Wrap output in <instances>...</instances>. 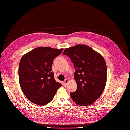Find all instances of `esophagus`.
<instances>
[{
  "label": "esophagus",
  "mask_w": 130,
  "mask_h": 130,
  "mask_svg": "<svg viewBox=\"0 0 130 130\" xmlns=\"http://www.w3.org/2000/svg\"><path fill=\"white\" fill-rule=\"evenodd\" d=\"M68 83V79H65L63 82V84H64V86H66L67 85V83Z\"/></svg>",
  "instance_id": "1"
}]
</instances>
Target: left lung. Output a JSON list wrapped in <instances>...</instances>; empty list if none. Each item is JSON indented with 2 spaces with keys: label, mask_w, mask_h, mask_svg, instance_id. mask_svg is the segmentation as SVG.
I'll list each match as a JSON object with an SVG mask.
<instances>
[{
  "label": "left lung",
  "mask_w": 130,
  "mask_h": 130,
  "mask_svg": "<svg viewBox=\"0 0 130 130\" xmlns=\"http://www.w3.org/2000/svg\"><path fill=\"white\" fill-rule=\"evenodd\" d=\"M63 55L70 57L75 69L77 88L70 93L72 99L81 106L92 104L102 94L106 84L107 70L104 58L84 44L66 48Z\"/></svg>",
  "instance_id": "1"
}]
</instances>
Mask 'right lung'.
Returning a JSON list of instances; mask_svg holds the SVG:
<instances>
[{"label":"right lung","mask_w":130,"mask_h":130,"mask_svg":"<svg viewBox=\"0 0 130 130\" xmlns=\"http://www.w3.org/2000/svg\"><path fill=\"white\" fill-rule=\"evenodd\" d=\"M62 51V48L38 47L21 58L18 68L20 86L25 96L35 104H47L62 86L54 79L52 65Z\"/></svg>","instance_id":"1"}]
</instances>
